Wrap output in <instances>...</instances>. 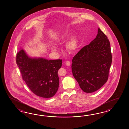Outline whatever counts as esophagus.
Listing matches in <instances>:
<instances>
[{"instance_id": "obj_1", "label": "esophagus", "mask_w": 129, "mask_h": 129, "mask_svg": "<svg viewBox=\"0 0 129 129\" xmlns=\"http://www.w3.org/2000/svg\"><path fill=\"white\" fill-rule=\"evenodd\" d=\"M65 64H66V66H69L71 64V62H70V61H69V60H67L65 62Z\"/></svg>"}]
</instances>
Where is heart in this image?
<instances>
[{
    "mask_svg": "<svg viewBox=\"0 0 129 129\" xmlns=\"http://www.w3.org/2000/svg\"><path fill=\"white\" fill-rule=\"evenodd\" d=\"M64 36H62L60 39H63ZM79 40L77 36H74L72 38H71L69 41H68L67 43L66 46L67 48L70 51H76L79 47ZM52 49L54 51H56L57 50L56 47L54 46H52Z\"/></svg>",
    "mask_w": 129,
    "mask_h": 129,
    "instance_id": "heart-1",
    "label": "heart"
}]
</instances>
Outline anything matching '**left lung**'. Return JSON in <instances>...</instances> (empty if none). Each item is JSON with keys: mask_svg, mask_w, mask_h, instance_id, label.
Returning <instances> with one entry per match:
<instances>
[{"mask_svg": "<svg viewBox=\"0 0 129 129\" xmlns=\"http://www.w3.org/2000/svg\"><path fill=\"white\" fill-rule=\"evenodd\" d=\"M72 62L73 76L84 92L96 91L107 82L112 53L110 41L100 29L96 38L73 57Z\"/></svg>", "mask_w": 129, "mask_h": 129, "instance_id": "obj_1", "label": "left lung"}]
</instances>
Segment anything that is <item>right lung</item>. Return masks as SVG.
I'll return each mask as SVG.
<instances>
[{"label":"right lung","instance_id":"add662e5","mask_svg":"<svg viewBox=\"0 0 129 129\" xmlns=\"http://www.w3.org/2000/svg\"><path fill=\"white\" fill-rule=\"evenodd\" d=\"M16 61L23 80L34 94L43 98L56 94L59 86L58 71L62 60L31 58L21 49L17 53Z\"/></svg>","mask_w":129,"mask_h":129}]
</instances>
